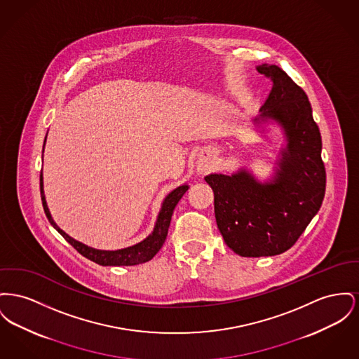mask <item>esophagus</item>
<instances>
[{
  "mask_svg": "<svg viewBox=\"0 0 359 359\" xmlns=\"http://www.w3.org/2000/svg\"><path fill=\"white\" fill-rule=\"evenodd\" d=\"M210 154H206L205 157H201V158L198 160V170H199V172H205V170H208V169L210 168Z\"/></svg>",
  "mask_w": 359,
  "mask_h": 359,
  "instance_id": "esophagus-1",
  "label": "esophagus"
}]
</instances>
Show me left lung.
Segmentation results:
<instances>
[{
  "mask_svg": "<svg viewBox=\"0 0 359 359\" xmlns=\"http://www.w3.org/2000/svg\"><path fill=\"white\" fill-rule=\"evenodd\" d=\"M257 72L270 77L271 92L253 119L257 127L278 125L286 145L279 150L270 182L240 168L205 177L214 192L218 229L233 252L244 257L287 251L320 210L325 194L321 135L306 93L276 65Z\"/></svg>",
  "mask_w": 359,
  "mask_h": 359,
  "instance_id": "obj_1",
  "label": "left lung"
}]
</instances>
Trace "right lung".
<instances>
[{"label": "right lung", "mask_w": 359, "mask_h": 359, "mask_svg": "<svg viewBox=\"0 0 359 359\" xmlns=\"http://www.w3.org/2000/svg\"><path fill=\"white\" fill-rule=\"evenodd\" d=\"M46 138H47V135H46ZM46 138H44V144H46ZM43 151H44V145H43ZM187 190H189V186L183 184V186H179L177 189L170 191L168 195L164 198V201L161 203V209L157 215L154 229L145 240H142L141 243L134 244L131 247L122 248V250L104 251V250H96V248L88 247L83 243L74 240L73 237L66 234L54 222L50 210L47 208L44 190H43V173H41V196H42L43 209H44L47 219L54 226V229H57V232L60 233L70 245H73L86 259L92 260L100 266H135V264H141V263H145L150 259H153V256L158 252L160 248L163 247V244L167 238V234H168L169 224H170L173 210Z\"/></svg>", "instance_id": "add662e5"}]
</instances>
